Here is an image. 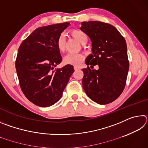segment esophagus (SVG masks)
<instances>
[{"mask_svg": "<svg viewBox=\"0 0 148 148\" xmlns=\"http://www.w3.org/2000/svg\"><path fill=\"white\" fill-rule=\"evenodd\" d=\"M74 69L75 71H77V70H79L80 69L79 67V66H74Z\"/></svg>", "mask_w": 148, "mask_h": 148, "instance_id": "esophagus-1", "label": "esophagus"}]
</instances>
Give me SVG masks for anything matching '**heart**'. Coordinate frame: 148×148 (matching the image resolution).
Segmentation results:
<instances>
[{
  "instance_id": "heart-1",
  "label": "heart",
  "mask_w": 148,
  "mask_h": 148,
  "mask_svg": "<svg viewBox=\"0 0 148 148\" xmlns=\"http://www.w3.org/2000/svg\"><path fill=\"white\" fill-rule=\"evenodd\" d=\"M72 37L83 44L87 40V36L84 31L79 29H72L70 31ZM57 48L61 52H64L66 49V39L63 34H61L57 40ZM84 60V57L77 53H68L64 56L63 61L65 64L72 65H79Z\"/></svg>"
}]
</instances>
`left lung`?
I'll list each match as a JSON object with an SVG mask.
<instances>
[{
    "mask_svg": "<svg viewBox=\"0 0 148 148\" xmlns=\"http://www.w3.org/2000/svg\"><path fill=\"white\" fill-rule=\"evenodd\" d=\"M80 29L91 41L92 53L86 60L91 68L82 69V86L90 99L99 104L114 101L125 88L129 69L127 44L123 36L112 25L101 21L82 22Z\"/></svg>",
    "mask_w": 148,
    "mask_h": 148,
    "instance_id": "1",
    "label": "left lung"
}]
</instances>
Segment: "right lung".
Here are the masks:
<instances>
[{
	"label": "right lung",
	"mask_w": 148,
	"mask_h": 148,
	"mask_svg": "<svg viewBox=\"0 0 148 148\" xmlns=\"http://www.w3.org/2000/svg\"><path fill=\"white\" fill-rule=\"evenodd\" d=\"M69 25L65 22L39 27L19 47L16 69L20 87L27 99L36 106L56 103L74 72L71 64L57 68L62 61L57 40Z\"/></svg>",
	"instance_id": "right-lung-1"
}]
</instances>
